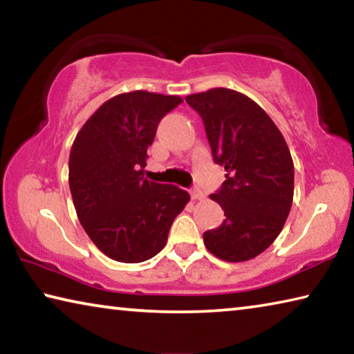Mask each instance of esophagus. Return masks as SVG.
<instances>
[{"label":"esophagus","instance_id":"esophagus-1","mask_svg":"<svg viewBox=\"0 0 354 354\" xmlns=\"http://www.w3.org/2000/svg\"><path fill=\"white\" fill-rule=\"evenodd\" d=\"M190 196H192V200H203L205 198V194H203L198 187H195L190 190Z\"/></svg>","mask_w":354,"mask_h":354}]
</instances>
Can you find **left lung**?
<instances>
[{
  "label": "left lung",
  "instance_id": "1",
  "mask_svg": "<svg viewBox=\"0 0 354 354\" xmlns=\"http://www.w3.org/2000/svg\"><path fill=\"white\" fill-rule=\"evenodd\" d=\"M185 101L205 123L215 164L226 179L211 200L226 218L203 234L206 248L226 262L250 261L279 236L293 200V162L273 120L241 92L211 88Z\"/></svg>",
  "mask_w": 354,
  "mask_h": 354
}]
</instances>
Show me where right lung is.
<instances>
[{
  "instance_id": "add662e5",
  "label": "right lung",
  "mask_w": 354,
  "mask_h": 354,
  "mask_svg": "<svg viewBox=\"0 0 354 354\" xmlns=\"http://www.w3.org/2000/svg\"><path fill=\"white\" fill-rule=\"evenodd\" d=\"M178 95L136 91L101 104L71 145L68 184L84 231L113 261L151 259L190 200L173 184L143 178L147 149Z\"/></svg>"
}]
</instances>
